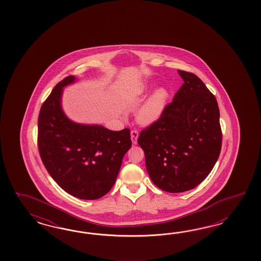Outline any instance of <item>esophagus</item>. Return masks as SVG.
I'll use <instances>...</instances> for the list:
<instances>
[{
	"label": "esophagus",
	"mask_w": 261,
	"mask_h": 261,
	"mask_svg": "<svg viewBox=\"0 0 261 261\" xmlns=\"http://www.w3.org/2000/svg\"><path fill=\"white\" fill-rule=\"evenodd\" d=\"M138 137H139L138 131L132 130V131H131V140H132L133 144H137V142H138Z\"/></svg>",
	"instance_id": "obj_1"
}]
</instances>
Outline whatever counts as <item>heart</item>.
<instances>
[{
  "instance_id": "heart-1",
  "label": "heart",
  "mask_w": 261,
  "mask_h": 261,
  "mask_svg": "<svg viewBox=\"0 0 261 261\" xmlns=\"http://www.w3.org/2000/svg\"><path fill=\"white\" fill-rule=\"evenodd\" d=\"M151 85H142L137 90L138 95H142L149 91ZM169 94L166 88L155 89L144 102L135 112V119L142 125H151L158 121L166 109Z\"/></svg>"
}]
</instances>
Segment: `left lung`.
<instances>
[{
    "label": "left lung",
    "mask_w": 261,
    "mask_h": 261,
    "mask_svg": "<svg viewBox=\"0 0 261 261\" xmlns=\"http://www.w3.org/2000/svg\"><path fill=\"white\" fill-rule=\"evenodd\" d=\"M178 72L182 87L158 121L143 129L138 139L152 182L171 193L203 182L217 162L222 144L215 96L194 73Z\"/></svg>",
    "instance_id": "8db88e82"
}]
</instances>
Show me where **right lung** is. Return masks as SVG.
Segmentation results:
<instances>
[{
	"instance_id": "right-lung-1",
	"label": "right lung",
	"mask_w": 261,
	"mask_h": 261,
	"mask_svg": "<svg viewBox=\"0 0 261 261\" xmlns=\"http://www.w3.org/2000/svg\"><path fill=\"white\" fill-rule=\"evenodd\" d=\"M75 81L61 80L43 103L38 118V148L47 172L74 197L95 200L117 180L122 159L132 146L130 130L112 131L97 124H80L62 109L63 88Z\"/></svg>"
}]
</instances>
